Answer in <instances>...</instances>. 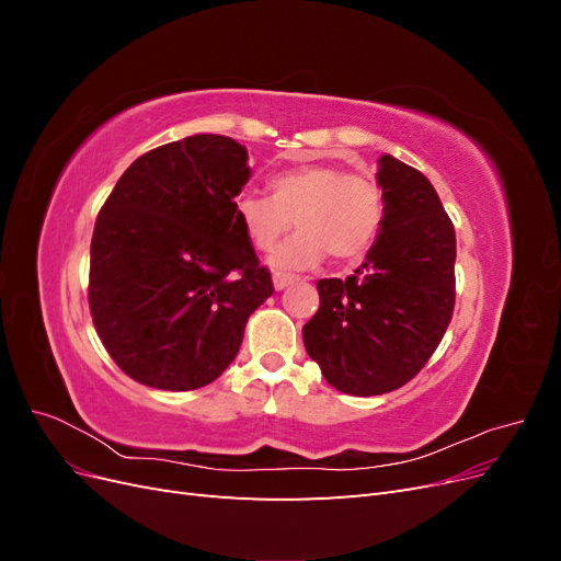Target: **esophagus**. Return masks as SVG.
I'll list each match as a JSON object with an SVG mask.
<instances>
[{"label": "esophagus", "mask_w": 561, "mask_h": 561, "mask_svg": "<svg viewBox=\"0 0 561 561\" xmlns=\"http://www.w3.org/2000/svg\"><path fill=\"white\" fill-rule=\"evenodd\" d=\"M297 280V276L295 274H285V271H276L274 274V287L276 290H285L287 285H293Z\"/></svg>", "instance_id": "obj_1"}]
</instances>
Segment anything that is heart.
<instances>
[{
  "label": "heart",
  "mask_w": 561,
  "mask_h": 561,
  "mask_svg": "<svg viewBox=\"0 0 561 561\" xmlns=\"http://www.w3.org/2000/svg\"><path fill=\"white\" fill-rule=\"evenodd\" d=\"M268 194L243 192L233 213L250 243L271 250L280 236L299 229L274 254L271 266L299 268L330 254L336 262L358 260L375 243L383 219V201L375 182L320 163L276 173Z\"/></svg>",
  "instance_id": "b5f03b06"
}]
</instances>
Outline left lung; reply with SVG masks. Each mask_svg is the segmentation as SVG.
<instances>
[{
    "instance_id": "left-lung-1",
    "label": "left lung",
    "mask_w": 561,
    "mask_h": 561,
    "mask_svg": "<svg viewBox=\"0 0 561 561\" xmlns=\"http://www.w3.org/2000/svg\"><path fill=\"white\" fill-rule=\"evenodd\" d=\"M383 219L365 262L346 280H318L320 309L304 346L330 386L381 396L428 363L454 311L456 233L431 180L379 157Z\"/></svg>"
}]
</instances>
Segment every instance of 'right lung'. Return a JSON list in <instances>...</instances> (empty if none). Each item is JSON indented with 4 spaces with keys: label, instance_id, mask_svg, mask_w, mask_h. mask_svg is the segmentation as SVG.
Segmentation results:
<instances>
[{
    "label": "right lung",
    "instance_id": "right-lung-1",
    "mask_svg": "<svg viewBox=\"0 0 561 561\" xmlns=\"http://www.w3.org/2000/svg\"><path fill=\"white\" fill-rule=\"evenodd\" d=\"M248 149L196 133L135 159L98 215L89 304L98 336L151 388L208 386L241 348L250 313L274 295L233 213Z\"/></svg>",
    "mask_w": 561,
    "mask_h": 561
}]
</instances>
